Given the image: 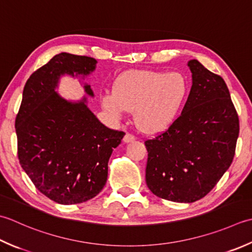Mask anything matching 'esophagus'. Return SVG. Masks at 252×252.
Returning <instances> with one entry per match:
<instances>
[{"mask_svg": "<svg viewBox=\"0 0 252 252\" xmlns=\"http://www.w3.org/2000/svg\"><path fill=\"white\" fill-rule=\"evenodd\" d=\"M135 140V136L131 134V133H126L125 137H123V142L125 143H130V142H133Z\"/></svg>", "mask_w": 252, "mask_h": 252, "instance_id": "obj_1", "label": "esophagus"}]
</instances>
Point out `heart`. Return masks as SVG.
Here are the masks:
<instances>
[{"label": "heart", "instance_id": "obj_1", "mask_svg": "<svg viewBox=\"0 0 252 252\" xmlns=\"http://www.w3.org/2000/svg\"><path fill=\"white\" fill-rule=\"evenodd\" d=\"M190 90L189 78L180 72L132 70L117 78L113 92L103 94L101 102L116 117L134 109L136 126L156 132L177 119Z\"/></svg>", "mask_w": 252, "mask_h": 252}]
</instances>
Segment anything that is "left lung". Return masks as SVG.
Returning <instances> with one entry per match:
<instances>
[{"mask_svg": "<svg viewBox=\"0 0 252 252\" xmlns=\"http://www.w3.org/2000/svg\"><path fill=\"white\" fill-rule=\"evenodd\" d=\"M192 87L181 115L145 141V180L161 199L192 203L214 188L234 159L239 119L223 78L190 60Z\"/></svg>", "mask_w": 252, "mask_h": 252, "instance_id": "1", "label": "left lung"}]
</instances>
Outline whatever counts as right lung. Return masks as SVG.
I'll return each instance as SVG.
<instances>
[{
    "label": "right lung",
    "instance_id": "obj_1",
    "mask_svg": "<svg viewBox=\"0 0 252 252\" xmlns=\"http://www.w3.org/2000/svg\"><path fill=\"white\" fill-rule=\"evenodd\" d=\"M94 58L62 52L33 72L25 84L15 120L19 164L34 187L60 204L93 199L102 190L108 161L126 133L102 125L86 97L73 102L54 91L60 76H86ZM94 96L90 85L84 86Z\"/></svg>",
    "mask_w": 252,
    "mask_h": 252
}]
</instances>
